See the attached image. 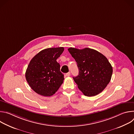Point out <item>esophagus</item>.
Listing matches in <instances>:
<instances>
[{
    "label": "esophagus",
    "mask_w": 134,
    "mask_h": 134,
    "mask_svg": "<svg viewBox=\"0 0 134 134\" xmlns=\"http://www.w3.org/2000/svg\"><path fill=\"white\" fill-rule=\"evenodd\" d=\"M70 75V72H67V74H66V76H69Z\"/></svg>",
    "instance_id": "34e87169"
}]
</instances>
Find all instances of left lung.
<instances>
[{
    "mask_svg": "<svg viewBox=\"0 0 134 134\" xmlns=\"http://www.w3.org/2000/svg\"><path fill=\"white\" fill-rule=\"evenodd\" d=\"M77 63V76L73 77L79 88L87 97L97 95L109 83L112 67L106 57L98 51L86 48L68 49Z\"/></svg>",
    "mask_w": 134,
    "mask_h": 134,
    "instance_id": "obj_1",
    "label": "left lung"
}]
</instances>
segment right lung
Here are the masks:
<instances>
[{
  "instance_id": "right-lung-1",
  "label": "right lung",
  "mask_w": 134,
  "mask_h": 134,
  "mask_svg": "<svg viewBox=\"0 0 134 134\" xmlns=\"http://www.w3.org/2000/svg\"><path fill=\"white\" fill-rule=\"evenodd\" d=\"M64 50L63 47L47 48L36 54L30 61L25 77L30 86L36 93L50 97L63 84L64 75L56 60Z\"/></svg>"
}]
</instances>
